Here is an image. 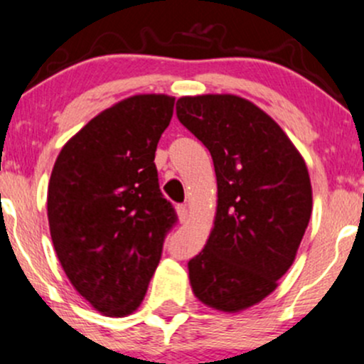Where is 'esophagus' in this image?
Segmentation results:
<instances>
[{"label": "esophagus", "mask_w": 364, "mask_h": 364, "mask_svg": "<svg viewBox=\"0 0 364 364\" xmlns=\"http://www.w3.org/2000/svg\"><path fill=\"white\" fill-rule=\"evenodd\" d=\"M177 215H178V220L186 222L187 220V206L186 205H178L177 206Z\"/></svg>", "instance_id": "1"}]
</instances>
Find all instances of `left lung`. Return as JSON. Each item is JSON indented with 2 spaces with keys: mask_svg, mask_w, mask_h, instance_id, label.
<instances>
[{
  "mask_svg": "<svg viewBox=\"0 0 364 364\" xmlns=\"http://www.w3.org/2000/svg\"><path fill=\"white\" fill-rule=\"evenodd\" d=\"M177 118L205 144L217 175V213L189 260L194 295L224 312L248 309L290 269L312 212L306 161L260 107L237 95L177 100Z\"/></svg>",
  "mask_w": 364,
  "mask_h": 364,
  "instance_id": "8db88e82",
  "label": "left lung"
}]
</instances>
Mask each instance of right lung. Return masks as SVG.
<instances>
[{"label":"right lung","mask_w":364,"mask_h":364,"mask_svg":"<svg viewBox=\"0 0 364 364\" xmlns=\"http://www.w3.org/2000/svg\"><path fill=\"white\" fill-rule=\"evenodd\" d=\"M173 104L156 93L121 100L88 121L53 165V246L76 291L102 314L121 318L140 306L177 222L154 165Z\"/></svg>","instance_id":"obj_1"}]
</instances>
